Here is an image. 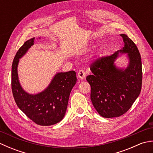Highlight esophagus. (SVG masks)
Instances as JSON below:
<instances>
[{
    "instance_id": "1",
    "label": "esophagus",
    "mask_w": 153,
    "mask_h": 153,
    "mask_svg": "<svg viewBox=\"0 0 153 153\" xmlns=\"http://www.w3.org/2000/svg\"><path fill=\"white\" fill-rule=\"evenodd\" d=\"M78 77L80 79H83L85 77V72L83 70H80L78 71Z\"/></svg>"
}]
</instances>
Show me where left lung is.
I'll use <instances>...</instances> for the list:
<instances>
[{
    "label": "left lung",
    "mask_w": 153,
    "mask_h": 153,
    "mask_svg": "<svg viewBox=\"0 0 153 153\" xmlns=\"http://www.w3.org/2000/svg\"><path fill=\"white\" fill-rule=\"evenodd\" d=\"M124 46L110 56L97 58L91 64L93 74L86 79L91 85V100L104 118H114L125 114L140 94L142 86L141 58L136 45L121 34ZM127 53L129 64L126 69L117 68L114 62L119 53Z\"/></svg>",
    "instance_id": "1"
}]
</instances>
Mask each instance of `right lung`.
<instances>
[{
  "label": "right lung",
  "mask_w": 153,
  "mask_h": 153,
  "mask_svg": "<svg viewBox=\"0 0 153 153\" xmlns=\"http://www.w3.org/2000/svg\"><path fill=\"white\" fill-rule=\"evenodd\" d=\"M34 39L19 48L12 66V91L18 108L36 124L51 126L60 122L66 113L71 89L77 82L75 71L58 73L43 91L31 95L22 89L18 80L19 59L34 44Z\"/></svg>",
  "instance_id": "obj_1"
}]
</instances>
